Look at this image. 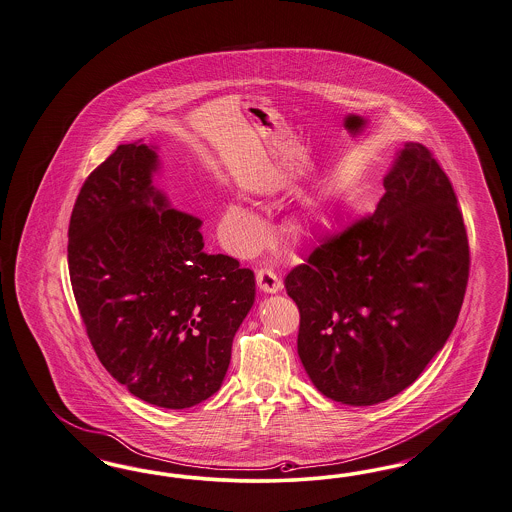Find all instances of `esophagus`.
I'll return each mask as SVG.
<instances>
[{"instance_id": "esophagus-1", "label": "esophagus", "mask_w": 512, "mask_h": 512, "mask_svg": "<svg viewBox=\"0 0 512 512\" xmlns=\"http://www.w3.org/2000/svg\"><path fill=\"white\" fill-rule=\"evenodd\" d=\"M257 286L265 293H278L282 289V280L272 268H259L257 270Z\"/></svg>"}]
</instances>
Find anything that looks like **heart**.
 <instances>
[{
  "instance_id": "b5f03b06",
  "label": "heart",
  "mask_w": 512,
  "mask_h": 512,
  "mask_svg": "<svg viewBox=\"0 0 512 512\" xmlns=\"http://www.w3.org/2000/svg\"><path fill=\"white\" fill-rule=\"evenodd\" d=\"M221 236L228 246L236 251H249L263 240L261 219L242 204H228L221 217ZM286 232L293 240L310 238L314 232V219L310 215H297L286 226Z\"/></svg>"
}]
</instances>
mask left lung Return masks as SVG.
I'll list each match as a JSON object with an SVG mask.
<instances>
[{
    "mask_svg": "<svg viewBox=\"0 0 512 512\" xmlns=\"http://www.w3.org/2000/svg\"><path fill=\"white\" fill-rule=\"evenodd\" d=\"M383 184L373 215L331 236L286 276L308 377L348 406L408 389L446 345L469 282L463 215L429 148L404 144Z\"/></svg>",
    "mask_w": 512,
    "mask_h": 512,
    "instance_id": "8db88e82",
    "label": "left lung"
}]
</instances>
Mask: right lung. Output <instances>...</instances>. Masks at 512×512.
<instances>
[{"label": "right lung", "instance_id": "add662e5", "mask_svg": "<svg viewBox=\"0 0 512 512\" xmlns=\"http://www.w3.org/2000/svg\"><path fill=\"white\" fill-rule=\"evenodd\" d=\"M158 154L120 144L83 183L68 226V270L106 371L158 408H192L221 389L255 276L207 255L202 221L154 188Z\"/></svg>", "mask_w": 512, "mask_h": 512}]
</instances>
